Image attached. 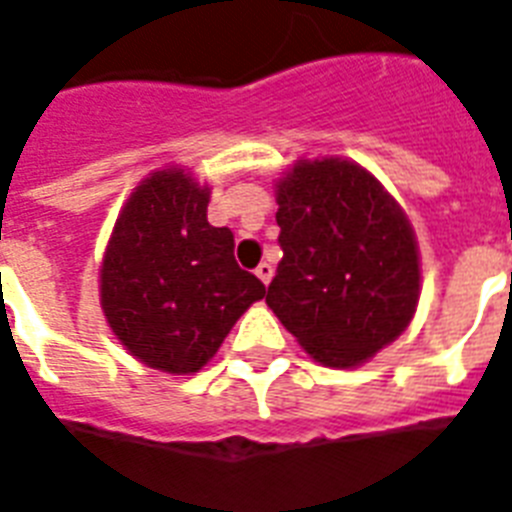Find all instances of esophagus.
<instances>
[{
	"label": "esophagus",
	"mask_w": 512,
	"mask_h": 512,
	"mask_svg": "<svg viewBox=\"0 0 512 512\" xmlns=\"http://www.w3.org/2000/svg\"><path fill=\"white\" fill-rule=\"evenodd\" d=\"M255 273H257V278H260V281L265 283V286H268V283L273 281V265H270V263H260L255 268Z\"/></svg>",
	"instance_id": "34e87169"
}]
</instances>
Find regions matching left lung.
Segmentation results:
<instances>
[{
  "mask_svg": "<svg viewBox=\"0 0 512 512\" xmlns=\"http://www.w3.org/2000/svg\"><path fill=\"white\" fill-rule=\"evenodd\" d=\"M283 260L265 302L325 367H359L409 328L422 263L403 208L346 158L296 161L276 184Z\"/></svg>",
  "mask_w": 512,
  "mask_h": 512,
  "instance_id": "1",
  "label": "left lung"
}]
</instances>
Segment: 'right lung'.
I'll return each mask as SVG.
<instances>
[{
  "mask_svg": "<svg viewBox=\"0 0 512 512\" xmlns=\"http://www.w3.org/2000/svg\"><path fill=\"white\" fill-rule=\"evenodd\" d=\"M210 187L158 169L119 213L101 263V309L143 364L192 375L216 356L234 322L263 299L260 278L234 260V234L208 223Z\"/></svg>",
  "mask_w": 512,
  "mask_h": 512,
  "instance_id": "add662e5",
  "label": "right lung"
}]
</instances>
